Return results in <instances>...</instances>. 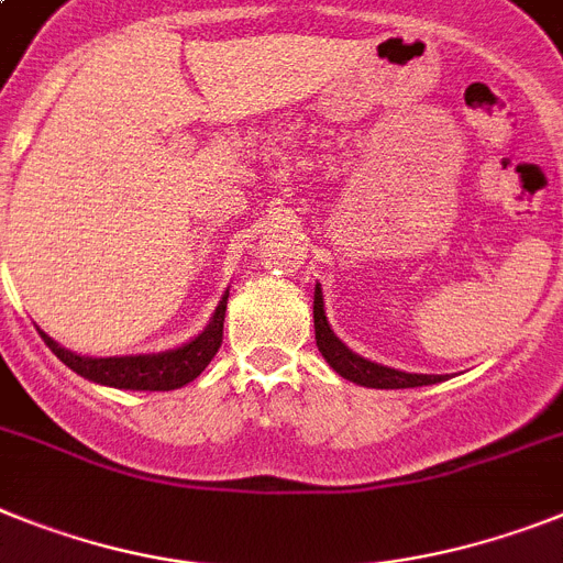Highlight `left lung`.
<instances>
[{"mask_svg": "<svg viewBox=\"0 0 563 563\" xmlns=\"http://www.w3.org/2000/svg\"><path fill=\"white\" fill-rule=\"evenodd\" d=\"M314 340H318V349L325 363L352 384L369 386V389H412V386H429L443 380V375H412V372L389 369V366H380V363H372L361 354H354L346 343H340V338L325 320L320 286H314Z\"/></svg>", "mask_w": 563, "mask_h": 563, "instance_id": "1", "label": "left lung"}]
</instances>
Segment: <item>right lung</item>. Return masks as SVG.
<instances>
[{"instance_id": "add662e5", "label": "right lung", "mask_w": 563, "mask_h": 563, "mask_svg": "<svg viewBox=\"0 0 563 563\" xmlns=\"http://www.w3.org/2000/svg\"><path fill=\"white\" fill-rule=\"evenodd\" d=\"M225 300H229V291H225L220 306L211 314V323L191 343H183L179 349H168V352L125 354V357H82V354H74L59 346L45 332H42V340L48 343L51 352L65 366H70L77 375L88 377L93 384L136 391L179 389V386L191 384L194 377L209 366L211 357L220 349V343H223Z\"/></svg>"}]
</instances>
